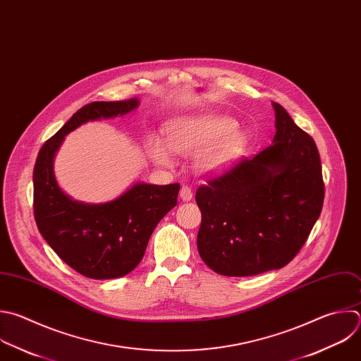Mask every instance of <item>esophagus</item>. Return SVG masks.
Listing matches in <instances>:
<instances>
[{"label": "esophagus", "instance_id": "34e87169", "mask_svg": "<svg viewBox=\"0 0 361 361\" xmlns=\"http://www.w3.org/2000/svg\"><path fill=\"white\" fill-rule=\"evenodd\" d=\"M180 197L183 201H190L192 198V190L188 185H183L180 190Z\"/></svg>", "mask_w": 361, "mask_h": 361}]
</instances>
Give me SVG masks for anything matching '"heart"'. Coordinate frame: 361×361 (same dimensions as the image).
<instances>
[{"label": "heart", "instance_id": "heart-1", "mask_svg": "<svg viewBox=\"0 0 361 361\" xmlns=\"http://www.w3.org/2000/svg\"><path fill=\"white\" fill-rule=\"evenodd\" d=\"M235 120L219 114L181 117L167 126V145L177 154L190 156L198 152L197 166L204 173L226 169L239 159L247 146V136L235 130ZM149 149L161 164L171 163V153L159 137H152Z\"/></svg>", "mask_w": 361, "mask_h": 361}]
</instances>
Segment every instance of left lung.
<instances>
[{"mask_svg": "<svg viewBox=\"0 0 361 361\" xmlns=\"http://www.w3.org/2000/svg\"><path fill=\"white\" fill-rule=\"evenodd\" d=\"M274 145L208 178L195 192L197 247L225 276H254L288 265L317 221L324 183L314 140L274 103Z\"/></svg>", "mask_w": 361, "mask_h": 361, "instance_id": "obj_1", "label": "left lung"}]
</instances>
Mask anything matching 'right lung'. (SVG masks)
Here are the masks:
<instances>
[{"label": "right lung", "mask_w": 361, "mask_h": 361, "mask_svg": "<svg viewBox=\"0 0 361 361\" xmlns=\"http://www.w3.org/2000/svg\"><path fill=\"white\" fill-rule=\"evenodd\" d=\"M137 97L92 102L80 107L41 147L34 167V216L49 247L72 269L90 279L130 274L143 259L161 218L177 205L180 184L137 183L104 204L73 201L58 187L52 161L63 137L89 120L114 117L137 107Z\"/></svg>", "instance_id": "add662e5"}]
</instances>
